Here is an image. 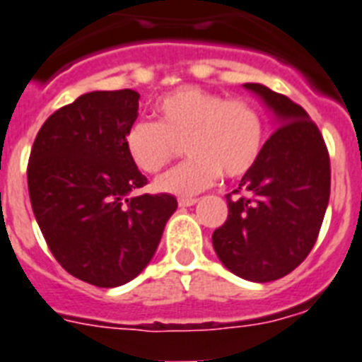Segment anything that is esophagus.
I'll return each mask as SVG.
<instances>
[{
  "label": "esophagus",
  "instance_id": "34e87169",
  "mask_svg": "<svg viewBox=\"0 0 362 362\" xmlns=\"http://www.w3.org/2000/svg\"><path fill=\"white\" fill-rule=\"evenodd\" d=\"M196 197H179V206H192L196 205Z\"/></svg>",
  "mask_w": 362,
  "mask_h": 362
}]
</instances>
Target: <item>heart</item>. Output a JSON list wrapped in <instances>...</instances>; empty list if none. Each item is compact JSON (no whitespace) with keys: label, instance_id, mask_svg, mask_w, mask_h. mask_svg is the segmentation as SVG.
I'll use <instances>...</instances> for the list:
<instances>
[{"label":"heart","instance_id":"obj_1","mask_svg":"<svg viewBox=\"0 0 362 362\" xmlns=\"http://www.w3.org/2000/svg\"><path fill=\"white\" fill-rule=\"evenodd\" d=\"M157 122H135L124 135L128 157L144 174H153L185 144L190 159L156 179L159 192L194 196L221 174H249L264 150L260 111L243 98H225L205 89L179 88L157 98Z\"/></svg>","mask_w":362,"mask_h":362}]
</instances>
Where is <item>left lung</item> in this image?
Wrapping results in <instances>:
<instances>
[{
  "label": "left lung",
  "instance_id": "1",
  "mask_svg": "<svg viewBox=\"0 0 362 362\" xmlns=\"http://www.w3.org/2000/svg\"><path fill=\"white\" fill-rule=\"evenodd\" d=\"M273 111L276 129L255 168L227 194V221L212 234L221 264L251 282L291 273L313 249L329 202L328 148L305 110L262 84H243Z\"/></svg>",
  "mask_w": 362,
  "mask_h": 362
}]
</instances>
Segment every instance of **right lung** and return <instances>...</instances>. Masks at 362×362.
I'll return each mask as SVG.
<instances>
[{"instance_id": "right-lung-1", "label": "right lung", "mask_w": 362, "mask_h": 362, "mask_svg": "<svg viewBox=\"0 0 362 362\" xmlns=\"http://www.w3.org/2000/svg\"><path fill=\"white\" fill-rule=\"evenodd\" d=\"M137 110L134 89L86 93L43 122L30 150L40 230L67 273L97 287L134 280L177 209L170 194L132 196L148 183L124 146Z\"/></svg>"}]
</instances>
